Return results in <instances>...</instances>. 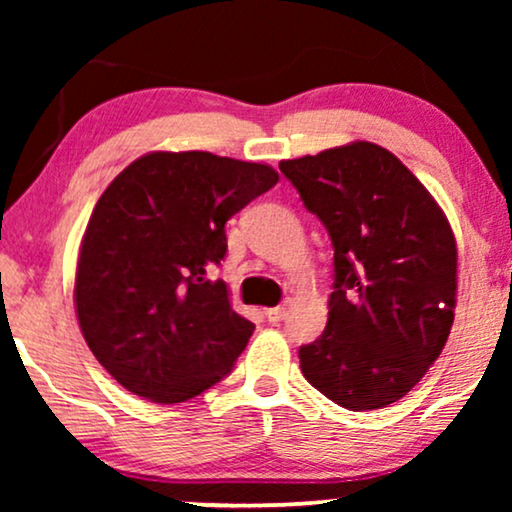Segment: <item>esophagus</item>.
I'll list each match as a JSON object with an SVG mask.
<instances>
[{
	"instance_id": "obj_1",
	"label": "esophagus",
	"mask_w": 512,
	"mask_h": 512,
	"mask_svg": "<svg viewBox=\"0 0 512 512\" xmlns=\"http://www.w3.org/2000/svg\"><path fill=\"white\" fill-rule=\"evenodd\" d=\"M284 317H286V307L284 305L268 307V310H265V319L272 321V324H277V321H282Z\"/></svg>"
}]
</instances>
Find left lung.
Listing matches in <instances>:
<instances>
[{
	"label": "left lung",
	"instance_id": "8db88e82",
	"mask_svg": "<svg viewBox=\"0 0 512 512\" xmlns=\"http://www.w3.org/2000/svg\"><path fill=\"white\" fill-rule=\"evenodd\" d=\"M279 170L335 249L328 324L300 347V370L342 408H387L443 352L457 305L450 221L394 153L335 146Z\"/></svg>",
	"mask_w": 512,
	"mask_h": 512
}]
</instances>
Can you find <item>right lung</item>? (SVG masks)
<instances>
[{"label":"right lung","mask_w":512,"mask_h":512,"mask_svg":"<svg viewBox=\"0 0 512 512\" xmlns=\"http://www.w3.org/2000/svg\"><path fill=\"white\" fill-rule=\"evenodd\" d=\"M279 174L207 151H153L100 195L76 263L74 305L104 370L153 403H184L233 370L254 324L209 279L226 221Z\"/></svg>","instance_id":"add662e5"}]
</instances>
